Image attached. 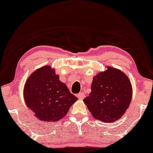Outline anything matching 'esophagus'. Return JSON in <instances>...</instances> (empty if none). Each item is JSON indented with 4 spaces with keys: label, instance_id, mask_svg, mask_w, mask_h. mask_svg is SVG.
I'll use <instances>...</instances> for the list:
<instances>
[{
    "label": "esophagus",
    "instance_id": "34e87169",
    "mask_svg": "<svg viewBox=\"0 0 153 153\" xmlns=\"http://www.w3.org/2000/svg\"><path fill=\"white\" fill-rule=\"evenodd\" d=\"M77 97H78L79 99L83 100L85 98V94L83 93L82 92H80V93H78V94H77Z\"/></svg>",
    "mask_w": 153,
    "mask_h": 153
}]
</instances>
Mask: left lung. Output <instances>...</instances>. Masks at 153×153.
<instances>
[{"label":"left lung","instance_id":"obj_1","mask_svg":"<svg viewBox=\"0 0 153 153\" xmlns=\"http://www.w3.org/2000/svg\"><path fill=\"white\" fill-rule=\"evenodd\" d=\"M132 86L123 72L108 67L93 78L90 96L83 100L96 119L104 122L117 121L130 105Z\"/></svg>","mask_w":153,"mask_h":153}]
</instances>
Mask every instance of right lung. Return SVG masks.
Instances as JSON below:
<instances>
[{
    "instance_id": "obj_1",
    "label": "right lung",
    "mask_w": 153,
    "mask_h": 153,
    "mask_svg": "<svg viewBox=\"0 0 153 153\" xmlns=\"http://www.w3.org/2000/svg\"><path fill=\"white\" fill-rule=\"evenodd\" d=\"M24 98L27 106L38 119L54 122L66 115L78 100L50 66L42 67L32 73L25 83Z\"/></svg>"
}]
</instances>
